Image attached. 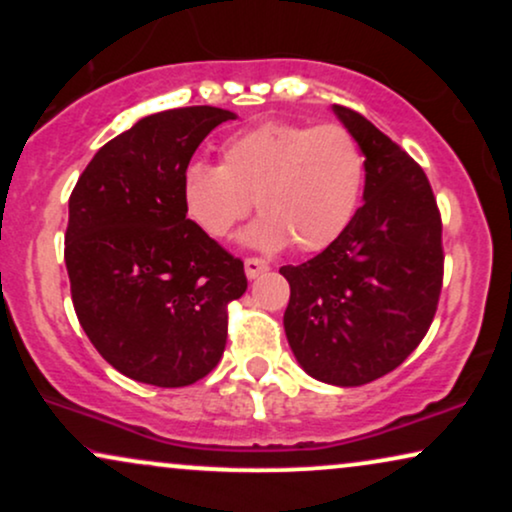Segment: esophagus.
<instances>
[{
  "mask_svg": "<svg viewBox=\"0 0 512 512\" xmlns=\"http://www.w3.org/2000/svg\"><path fill=\"white\" fill-rule=\"evenodd\" d=\"M264 272H269V262L260 260V257H248L245 260V274H248V279H257Z\"/></svg>",
  "mask_w": 512,
  "mask_h": 512,
  "instance_id": "esophagus-1",
  "label": "esophagus"
}]
</instances>
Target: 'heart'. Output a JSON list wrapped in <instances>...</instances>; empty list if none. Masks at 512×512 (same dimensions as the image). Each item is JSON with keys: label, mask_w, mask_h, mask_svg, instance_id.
<instances>
[{"label": "heart", "mask_w": 512, "mask_h": 512, "mask_svg": "<svg viewBox=\"0 0 512 512\" xmlns=\"http://www.w3.org/2000/svg\"><path fill=\"white\" fill-rule=\"evenodd\" d=\"M363 146L342 125L264 122L221 146V166L195 161L182 173V204L202 233L233 236L255 199L250 245L320 252L356 219L366 190Z\"/></svg>", "instance_id": "obj_1"}]
</instances>
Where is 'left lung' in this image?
Returning a JSON list of instances; mask_svg holds the SVG:
<instances>
[{"instance_id":"left-lung-1","label":"left lung","mask_w":512,"mask_h":512,"mask_svg":"<svg viewBox=\"0 0 512 512\" xmlns=\"http://www.w3.org/2000/svg\"><path fill=\"white\" fill-rule=\"evenodd\" d=\"M332 110L366 154L363 207L330 248L279 269L291 286L284 330L305 373L356 387L426 337L443 289V223L424 168L361 113Z\"/></svg>"}]
</instances>
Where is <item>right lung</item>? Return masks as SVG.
Instances as JSON below:
<instances>
[{
    "label": "right lung",
    "mask_w": 512,
    "mask_h": 512,
    "mask_svg": "<svg viewBox=\"0 0 512 512\" xmlns=\"http://www.w3.org/2000/svg\"><path fill=\"white\" fill-rule=\"evenodd\" d=\"M231 110L192 105L142 117L88 163L64 233L72 303L98 354L127 378L185 387L226 349L243 262L187 219L182 173Z\"/></svg>",
    "instance_id": "right-lung-1"
}]
</instances>
